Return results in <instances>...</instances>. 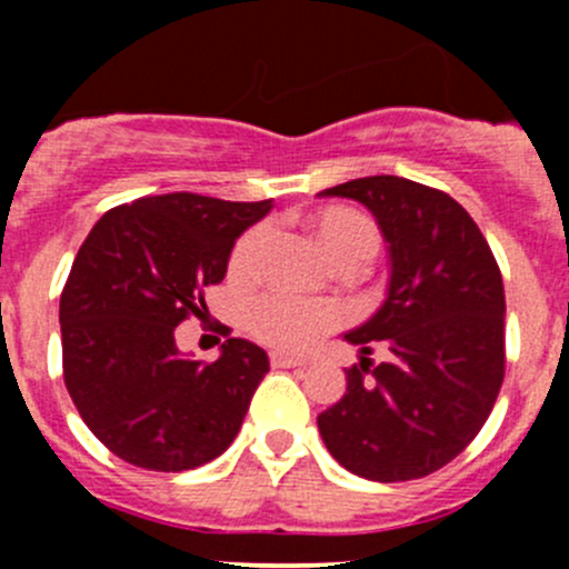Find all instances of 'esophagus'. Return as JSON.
Masks as SVG:
<instances>
[{
	"label": "esophagus",
	"mask_w": 569,
	"mask_h": 569,
	"mask_svg": "<svg viewBox=\"0 0 569 569\" xmlns=\"http://www.w3.org/2000/svg\"><path fill=\"white\" fill-rule=\"evenodd\" d=\"M269 363H272L274 369H297V366H306L308 358H302V355H280V352H274L272 358H269Z\"/></svg>",
	"instance_id": "obj_1"
}]
</instances>
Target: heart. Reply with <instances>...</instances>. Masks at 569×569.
I'll use <instances>...</instances> for the list:
<instances>
[{
    "mask_svg": "<svg viewBox=\"0 0 569 569\" xmlns=\"http://www.w3.org/2000/svg\"><path fill=\"white\" fill-rule=\"evenodd\" d=\"M302 226L311 231L332 267L341 272H358L360 267H366L377 256L382 242L377 222L349 206H325V209L311 211L302 217ZM263 239H267L263 228H250L237 239L231 258H228V272L233 280L252 278ZM336 321L338 311L332 306H297V302L280 300V297H263L248 311L250 336L272 349H286V352L308 347Z\"/></svg>",
    "mask_w": 569,
    "mask_h": 569,
    "instance_id": "obj_1",
    "label": "heart"
}]
</instances>
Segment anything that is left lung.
Returning <instances> with one entry per match:
<instances>
[{
    "label": "left lung",
    "instance_id": "left-lung-1",
    "mask_svg": "<svg viewBox=\"0 0 569 569\" xmlns=\"http://www.w3.org/2000/svg\"><path fill=\"white\" fill-rule=\"evenodd\" d=\"M319 194L363 203L391 250L386 302L343 336L363 358L347 369V393L319 416L321 440L363 479H421L462 455L501 391V269L473 217L443 189L369 176ZM377 340L389 360L375 367Z\"/></svg>",
    "mask_w": 569,
    "mask_h": 569
}]
</instances>
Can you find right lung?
Returning <instances> with one entry per match:
<instances>
[{
    "label": "right lung",
    "instance_id": "1",
    "mask_svg": "<svg viewBox=\"0 0 569 569\" xmlns=\"http://www.w3.org/2000/svg\"><path fill=\"white\" fill-rule=\"evenodd\" d=\"M269 209L272 200L153 194L109 209L82 242L60 295L62 377L114 457L178 473L233 443L267 352L226 338L214 363L183 358L176 327L203 319V289L222 283L237 237Z\"/></svg>",
    "mask_w": 569,
    "mask_h": 569
}]
</instances>
